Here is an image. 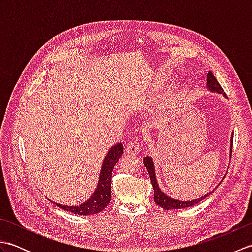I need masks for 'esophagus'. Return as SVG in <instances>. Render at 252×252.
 Listing matches in <instances>:
<instances>
[{"label": "esophagus", "mask_w": 252, "mask_h": 252, "mask_svg": "<svg viewBox=\"0 0 252 252\" xmlns=\"http://www.w3.org/2000/svg\"><path fill=\"white\" fill-rule=\"evenodd\" d=\"M126 154H130V155H140L141 153V146L138 145V143L136 141H131L129 144H127V146L126 148Z\"/></svg>", "instance_id": "obj_1"}]
</instances>
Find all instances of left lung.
<instances>
[{
  "label": "left lung",
  "mask_w": 252,
  "mask_h": 252,
  "mask_svg": "<svg viewBox=\"0 0 252 252\" xmlns=\"http://www.w3.org/2000/svg\"><path fill=\"white\" fill-rule=\"evenodd\" d=\"M207 88L210 90L211 92H217L219 94H223L226 97V94L224 93V91L220 85V83L218 82L217 78L213 76V73L211 71H209L208 74H207ZM232 148H233V134H232V137H231V152H229L231 156H232ZM143 162H144V165H145L147 171H148L149 178H151L152 184H153V187H154V200L158 206L163 208L164 210H171V209H182V208L191 207V206L196 205V203L202 201L206 197H208L209 195H211L212 192L215 191V189H213L212 191L209 192V194L203 195L202 197L198 198V199H194V200L182 201V200L173 199V198L167 196L161 189H160V187H159V185L157 183V180H156V174H155V167H154L153 159L151 157H144ZM220 184H221V182L219 183V185H220Z\"/></svg>",
  "instance_id": "8db88e82"
}]
</instances>
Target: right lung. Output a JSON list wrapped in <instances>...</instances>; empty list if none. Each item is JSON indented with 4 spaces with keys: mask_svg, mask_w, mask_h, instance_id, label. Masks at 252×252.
Segmentation results:
<instances>
[{
    "mask_svg": "<svg viewBox=\"0 0 252 252\" xmlns=\"http://www.w3.org/2000/svg\"><path fill=\"white\" fill-rule=\"evenodd\" d=\"M123 154V146L121 143H118L110 149L103 161L100 169V174L98 179V184L96 189L87 201L79 206H65L54 202L56 206L63 209V210L72 212L79 216H92L96 215L108 206L111 198V173L115 164L119 161ZM53 202V201H52Z\"/></svg>",
    "mask_w": 252,
    "mask_h": 252,
    "instance_id": "add662e5",
    "label": "right lung"
}]
</instances>
